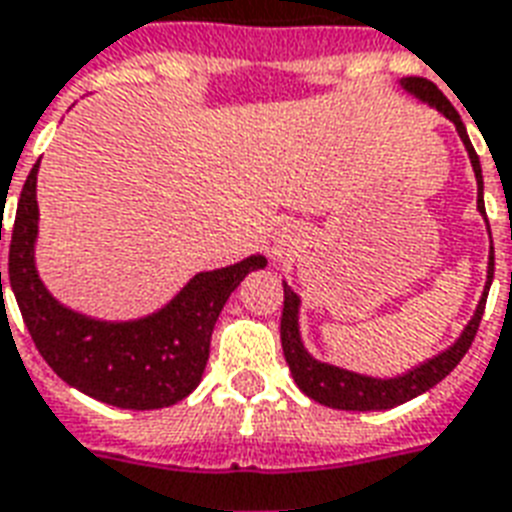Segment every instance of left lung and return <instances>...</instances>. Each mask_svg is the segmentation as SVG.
Listing matches in <instances>:
<instances>
[{
	"label": "left lung",
	"mask_w": 512,
	"mask_h": 512,
	"mask_svg": "<svg viewBox=\"0 0 512 512\" xmlns=\"http://www.w3.org/2000/svg\"><path fill=\"white\" fill-rule=\"evenodd\" d=\"M400 85L406 87L408 93H414L419 101L435 106L438 112L457 125V133L465 144L467 154H470V162H473L475 181H478V211L486 216V208H483V176H481V162H478V154H475L473 144H470V136H467L465 125L459 120V112L451 106V101L438 90V85H433L430 79L425 77H406ZM489 224V221H486ZM489 280H486V288H483V296L478 301V310H475L473 320L467 323L462 336L457 342L451 344L449 350L435 355L427 363L417 366L414 371H408L403 376H395V379H374V376L355 374V371H347V368L328 366V363H320L304 350L299 336V296L283 283V318H280V342H283V355L285 363L291 368L293 382L299 384V390L304 395H310L312 400H318L323 406L342 408V411H384V408H395L406 400L417 398L422 392H427L430 387L446 379V376L457 368V363L465 358V352L470 350L475 334H478V326H481L483 307H486V296H489V285L494 280V248L489 253Z\"/></svg>",
	"instance_id": "obj_1"
}]
</instances>
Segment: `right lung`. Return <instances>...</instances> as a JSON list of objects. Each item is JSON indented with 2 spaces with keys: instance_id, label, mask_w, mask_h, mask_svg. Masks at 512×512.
Instances as JSON below:
<instances>
[{
  "instance_id": "add662e5",
  "label": "right lung",
  "mask_w": 512,
  "mask_h": 512,
  "mask_svg": "<svg viewBox=\"0 0 512 512\" xmlns=\"http://www.w3.org/2000/svg\"><path fill=\"white\" fill-rule=\"evenodd\" d=\"M37 168L39 162L23 184L10 229V288L39 355L63 382L109 406L152 411L184 400L200 384L213 326L229 293L248 272L267 267V259L248 256L232 267L200 272L149 318L128 323L85 318L58 304L34 267Z\"/></svg>"
}]
</instances>
